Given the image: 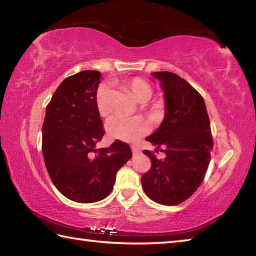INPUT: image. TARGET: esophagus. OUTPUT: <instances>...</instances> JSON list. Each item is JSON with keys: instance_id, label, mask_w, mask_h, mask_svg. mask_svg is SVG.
Here are the masks:
<instances>
[{"instance_id": "esophagus-1", "label": "esophagus", "mask_w": 256, "mask_h": 256, "mask_svg": "<svg viewBox=\"0 0 256 256\" xmlns=\"http://www.w3.org/2000/svg\"><path fill=\"white\" fill-rule=\"evenodd\" d=\"M132 152H133V154H138V152H140V149H138L136 146H132Z\"/></svg>"}]
</instances>
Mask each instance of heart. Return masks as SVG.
Wrapping results in <instances>:
<instances>
[{
	"label": "heart",
	"mask_w": 256,
	"mask_h": 256,
	"mask_svg": "<svg viewBox=\"0 0 256 256\" xmlns=\"http://www.w3.org/2000/svg\"><path fill=\"white\" fill-rule=\"evenodd\" d=\"M126 86L131 92L134 99L140 104H146V102H149L151 96H152L151 86L141 79H133L128 81ZM106 97L107 84H102L98 86L96 94V104L100 115H105L108 112ZM106 131L112 138H116V140L125 142H132L136 141L140 136H144L146 131H148V125H146L144 118H138V116L128 118V116L123 115H112L107 120Z\"/></svg>",
	"instance_id": "1"
}]
</instances>
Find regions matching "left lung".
<instances>
[{
	"instance_id": "obj_1",
	"label": "left lung",
	"mask_w": 256,
	"mask_h": 256,
	"mask_svg": "<svg viewBox=\"0 0 256 256\" xmlns=\"http://www.w3.org/2000/svg\"><path fill=\"white\" fill-rule=\"evenodd\" d=\"M151 76L159 80L164 92V118L146 140L166 157L157 159L144 151L151 168L141 183L152 201L176 206L188 200L204 180L214 149L210 120L202 96L188 82L168 71Z\"/></svg>"
}]
</instances>
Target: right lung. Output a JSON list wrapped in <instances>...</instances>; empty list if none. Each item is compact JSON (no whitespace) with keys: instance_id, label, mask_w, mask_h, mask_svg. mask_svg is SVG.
Masks as SVG:
<instances>
[{"instance_id":"right-lung-1","label":"right lung","mask_w":256,"mask_h":256,"mask_svg":"<svg viewBox=\"0 0 256 256\" xmlns=\"http://www.w3.org/2000/svg\"><path fill=\"white\" fill-rule=\"evenodd\" d=\"M98 71H81L62 81L42 123V156L52 182L68 200L92 203L112 190L116 172L132 157L130 146L116 140L96 149L104 136L96 94Z\"/></svg>"}]
</instances>
